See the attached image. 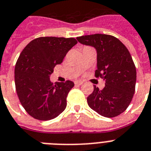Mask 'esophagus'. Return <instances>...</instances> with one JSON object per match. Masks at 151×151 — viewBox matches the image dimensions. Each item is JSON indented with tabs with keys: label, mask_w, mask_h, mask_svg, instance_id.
Returning <instances> with one entry per match:
<instances>
[{
	"label": "esophagus",
	"mask_w": 151,
	"mask_h": 151,
	"mask_svg": "<svg viewBox=\"0 0 151 151\" xmlns=\"http://www.w3.org/2000/svg\"><path fill=\"white\" fill-rule=\"evenodd\" d=\"M75 84L76 85H81V84H83V81H76Z\"/></svg>",
	"instance_id": "34e87169"
}]
</instances>
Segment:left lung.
<instances>
[{
  "label": "left lung",
  "mask_w": 151,
  "mask_h": 151,
  "mask_svg": "<svg viewBox=\"0 0 151 151\" xmlns=\"http://www.w3.org/2000/svg\"><path fill=\"white\" fill-rule=\"evenodd\" d=\"M77 40L96 49L95 77L105 81L102 90L93 86L87 99L89 107L105 117L118 116L128 107L135 91L137 71L130 52L111 35L96 34L78 37Z\"/></svg>",
  "instance_id": "obj_1"
}]
</instances>
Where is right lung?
Returning <instances> with one entry per match:
<instances>
[{
	"instance_id": "1",
	"label": "right lung",
	"mask_w": 151,
	"mask_h": 151,
	"mask_svg": "<svg viewBox=\"0 0 151 151\" xmlns=\"http://www.w3.org/2000/svg\"><path fill=\"white\" fill-rule=\"evenodd\" d=\"M77 43L73 37H41L31 40L20 54L14 69L16 91L23 107L34 118L49 121L65 110L74 83H53L50 76Z\"/></svg>"
}]
</instances>
